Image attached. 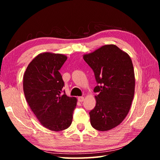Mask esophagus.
I'll list each match as a JSON object with an SVG mask.
<instances>
[{
	"mask_svg": "<svg viewBox=\"0 0 160 160\" xmlns=\"http://www.w3.org/2000/svg\"><path fill=\"white\" fill-rule=\"evenodd\" d=\"M84 100V98L82 96H80V97H78V101L80 102H82Z\"/></svg>",
	"mask_w": 160,
	"mask_h": 160,
	"instance_id": "esophagus-1",
	"label": "esophagus"
}]
</instances>
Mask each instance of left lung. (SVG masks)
Segmentation results:
<instances>
[{
	"label": "left lung",
	"instance_id": "1",
	"mask_svg": "<svg viewBox=\"0 0 160 160\" xmlns=\"http://www.w3.org/2000/svg\"><path fill=\"white\" fill-rule=\"evenodd\" d=\"M93 69L98 85L94 88L96 107L90 122L98 131H107L121 124L131 108L135 93V73L131 57L115 45H103L83 55Z\"/></svg>",
	"mask_w": 160,
	"mask_h": 160
}]
</instances>
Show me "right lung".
Returning a JSON list of instances; mask_svg holds the SVG:
<instances>
[{"instance_id": "1", "label": "right lung", "mask_w": 160, "mask_h": 160, "mask_svg": "<svg viewBox=\"0 0 160 160\" xmlns=\"http://www.w3.org/2000/svg\"><path fill=\"white\" fill-rule=\"evenodd\" d=\"M67 56L44 52L28 64L23 75V91L26 100L44 127L53 131L70 127L77 98L62 94L64 85L59 70Z\"/></svg>"}]
</instances>
